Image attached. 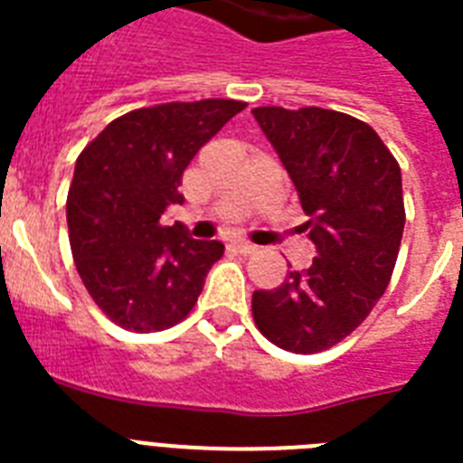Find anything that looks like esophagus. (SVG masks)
<instances>
[{
  "mask_svg": "<svg viewBox=\"0 0 463 463\" xmlns=\"http://www.w3.org/2000/svg\"><path fill=\"white\" fill-rule=\"evenodd\" d=\"M232 247H235V252H240V254H254V252H257V245L247 242V240H235V242H232Z\"/></svg>",
  "mask_w": 463,
  "mask_h": 463,
  "instance_id": "34e87169",
  "label": "esophagus"
}]
</instances>
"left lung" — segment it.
Here are the masks:
<instances>
[{
  "label": "left lung",
  "mask_w": 463,
  "mask_h": 463,
  "mask_svg": "<svg viewBox=\"0 0 463 463\" xmlns=\"http://www.w3.org/2000/svg\"><path fill=\"white\" fill-rule=\"evenodd\" d=\"M296 184L317 257L274 290H254L257 329L290 353H319L358 329L394 274L402 167L373 127L324 108H254Z\"/></svg>",
  "instance_id": "8db88e82"
}]
</instances>
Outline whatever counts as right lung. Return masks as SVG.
<instances>
[{"instance_id": "right-lung-1", "label": "right lung", "mask_w": 463, "mask_h": 463, "mask_svg": "<svg viewBox=\"0 0 463 463\" xmlns=\"http://www.w3.org/2000/svg\"><path fill=\"white\" fill-rule=\"evenodd\" d=\"M242 100L139 108L112 119L76 158L67 194L69 245L93 303L127 331L151 334L194 309L218 240H192L184 225H163L182 173Z\"/></svg>"}]
</instances>
